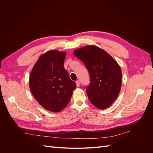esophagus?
Listing matches in <instances>:
<instances>
[{"label":"esophagus","mask_w":153,"mask_h":153,"mask_svg":"<svg viewBox=\"0 0 153 153\" xmlns=\"http://www.w3.org/2000/svg\"><path fill=\"white\" fill-rule=\"evenodd\" d=\"M76 87H79V86H80V82L78 81V80L76 81Z\"/></svg>","instance_id":"obj_1"}]
</instances>
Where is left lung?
I'll use <instances>...</instances> for the list:
<instances>
[{"label": "left lung", "instance_id": "left-lung-1", "mask_svg": "<svg viewBox=\"0 0 153 153\" xmlns=\"http://www.w3.org/2000/svg\"><path fill=\"white\" fill-rule=\"evenodd\" d=\"M85 64L91 82L86 91L91 103L103 110L112 105L121 89L122 71L117 61L105 50L95 45H86L73 51Z\"/></svg>", "mask_w": 153, "mask_h": 153}]
</instances>
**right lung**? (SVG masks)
I'll return each mask as SVG.
<instances>
[{
    "label": "right lung",
    "mask_w": 153,
    "mask_h": 153,
    "mask_svg": "<svg viewBox=\"0 0 153 153\" xmlns=\"http://www.w3.org/2000/svg\"><path fill=\"white\" fill-rule=\"evenodd\" d=\"M66 55L56 50L48 51L40 55L30 74L32 95L41 106L52 112L66 107L76 87L64 68Z\"/></svg>",
    "instance_id": "1"
}]
</instances>
